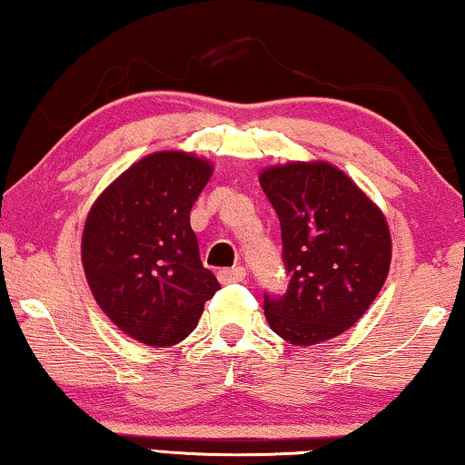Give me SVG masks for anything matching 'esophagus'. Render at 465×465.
Listing matches in <instances>:
<instances>
[{
  "instance_id": "esophagus-1",
  "label": "esophagus",
  "mask_w": 465,
  "mask_h": 465,
  "mask_svg": "<svg viewBox=\"0 0 465 465\" xmlns=\"http://www.w3.org/2000/svg\"><path fill=\"white\" fill-rule=\"evenodd\" d=\"M245 275H247L245 267L224 269V271H220V273H218L222 284H237V282H243L245 280Z\"/></svg>"
}]
</instances>
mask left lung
<instances>
[{
	"mask_svg": "<svg viewBox=\"0 0 465 465\" xmlns=\"http://www.w3.org/2000/svg\"><path fill=\"white\" fill-rule=\"evenodd\" d=\"M282 228L288 288L264 292L269 327L294 346L343 333L387 280L391 234L382 211L327 162H291L261 174Z\"/></svg>",
	"mask_w": 465,
	"mask_h": 465,
	"instance_id": "1",
	"label": "left lung"
}]
</instances>
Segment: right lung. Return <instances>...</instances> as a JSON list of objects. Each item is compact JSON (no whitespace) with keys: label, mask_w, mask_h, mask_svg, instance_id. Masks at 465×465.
<instances>
[{"label":"right lung","mask_w":465,"mask_h":465,"mask_svg":"<svg viewBox=\"0 0 465 465\" xmlns=\"http://www.w3.org/2000/svg\"><path fill=\"white\" fill-rule=\"evenodd\" d=\"M209 177L211 164L194 155L152 153L108 185L87 215L89 288L119 329L149 346L188 337L220 291L190 226Z\"/></svg>","instance_id":"obj_1"}]
</instances>
